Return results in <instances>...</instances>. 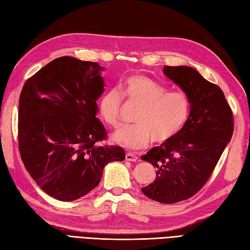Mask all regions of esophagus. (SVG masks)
I'll return each mask as SVG.
<instances>
[{
    "mask_svg": "<svg viewBox=\"0 0 250 250\" xmlns=\"http://www.w3.org/2000/svg\"><path fill=\"white\" fill-rule=\"evenodd\" d=\"M125 158L127 161H131V162H136L138 160V157L135 154H131V153H127Z\"/></svg>",
    "mask_w": 250,
    "mask_h": 250,
    "instance_id": "34e87169",
    "label": "esophagus"
}]
</instances>
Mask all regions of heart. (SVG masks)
<instances>
[{
  "label": "heart",
  "mask_w": 250,
  "mask_h": 250,
  "mask_svg": "<svg viewBox=\"0 0 250 250\" xmlns=\"http://www.w3.org/2000/svg\"><path fill=\"white\" fill-rule=\"evenodd\" d=\"M123 99L128 104L140 105L136 125L122 127L114 133V142L130 149L155 143L167 142L184 128L191 113V101L185 91L167 89L143 74L125 78L119 89H108L97 101V110L104 123L117 128L121 123Z\"/></svg>",
  "instance_id": "b5f03b06"
}]
</instances>
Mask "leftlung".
Instances as JSON below:
<instances>
[{"label": "left lung", "mask_w": 250, "mask_h": 250, "mask_svg": "<svg viewBox=\"0 0 250 250\" xmlns=\"http://www.w3.org/2000/svg\"><path fill=\"white\" fill-rule=\"evenodd\" d=\"M163 73L190 97L191 113L177 136L142 156L156 167V178L141 190L156 202L175 204L191 198L207 184L234 123L222 89L195 69L164 65Z\"/></svg>", "instance_id": "left-lung-1"}]
</instances>
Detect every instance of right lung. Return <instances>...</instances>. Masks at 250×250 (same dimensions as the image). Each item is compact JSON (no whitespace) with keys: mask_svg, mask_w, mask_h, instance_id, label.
Returning <instances> with one entry per match:
<instances>
[{"mask_svg":"<svg viewBox=\"0 0 250 250\" xmlns=\"http://www.w3.org/2000/svg\"><path fill=\"white\" fill-rule=\"evenodd\" d=\"M103 68L63 56L24 83L18 111V143L32 178L48 195L71 202L100 184L103 169L123 161L121 146L100 144L107 131L96 118L104 91Z\"/></svg>","mask_w":250,"mask_h":250,"instance_id":"add662e5","label":"right lung"}]
</instances>
